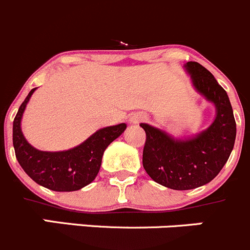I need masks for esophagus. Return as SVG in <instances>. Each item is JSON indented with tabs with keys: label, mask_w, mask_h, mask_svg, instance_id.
<instances>
[{
	"label": "esophagus",
	"mask_w": 250,
	"mask_h": 250,
	"mask_svg": "<svg viewBox=\"0 0 250 250\" xmlns=\"http://www.w3.org/2000/svg\"><path fill=\"white\" fill-rule=\"evenodd\" d=\"M144 118H145V116L141 115V113H133V115L129 117V122L133 123V125H137V123H139L140 121H143Z\"/></svg>",
	"instance_id": "1"
}]
</instances>
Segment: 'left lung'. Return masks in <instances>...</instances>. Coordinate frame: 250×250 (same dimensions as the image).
Listing matches in <instances>:
<instances>
[{
    "label": "left lung",
    "mask_w": 250,
    "mask_h": 250,
    "mask_svg": "<svg viewBox=\"0 0 250 250\" xmlns=\"http://www.w3.org/2000/svg\"><path fill=\"white\" fill-rule=\"evenodd\" d=\"M193 88L215 107L208 128L188 138L140 123L146 141L143 166L153 181L173 190H192L210 183L228 162L236 140V121L228 93L196 62L184 65Z\"/></svg>",
    "instance_id": "obj_1"
}]
</instances>
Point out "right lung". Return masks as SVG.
<instances>
[{
  "label": "right lung",
  "instance_id": "right-lung-1",
  "mask_svg": "<svg viewBox=\"0 0 250 250\" xmlns=\"http://www.w3.org/2000/svg\"><path fill=\"white\" fill-rule=\"evenodd\" d=\"M30 90L13 121V146L24 172L39 185L58 192L77 191L92 183L102 166L104 151L125 130L120 123L97 130L80 145L64 151H41L29 144L21 130V118L30 98Z\"/></svg>",
  "mask_w": 250,
  "mask_h": 250
}]
</instances>
